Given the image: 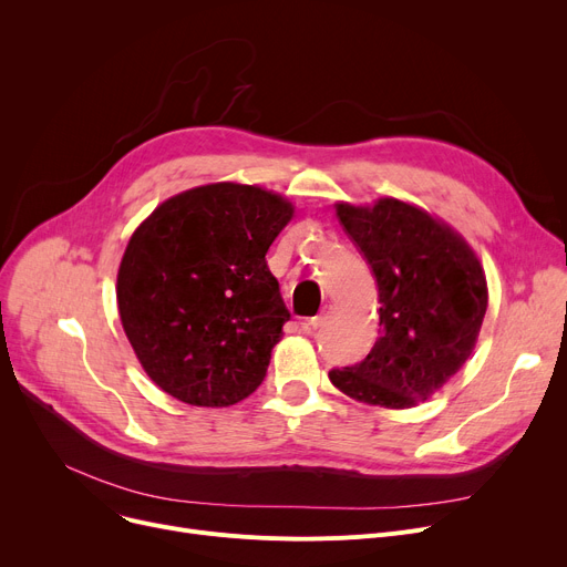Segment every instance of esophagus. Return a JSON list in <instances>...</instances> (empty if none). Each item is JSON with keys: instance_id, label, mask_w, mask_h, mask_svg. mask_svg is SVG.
<instances>
[{"instance_id": "1", "label": "esophagus", "mask_w": 567, "mask_h": 567, "mask_svg": "<svg viewBox=\"0 0 567 567\" xmlns=\"http://www.w3.org/2000/svg\"><path fill=\"white\" fill-rule=\"evenodd\" d=\"M331 310H333L331 306H326L317 317H312V319H310V326H312V329H323V326L329 323V319H331V315H333Z\"/></svg>"}]
</instances>
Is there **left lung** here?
I'll use <instances>...</instances> for the list:
<instances>
[{
	"label": "left lung",
	"instance_id": "8db88e82",
	"mask_svg": "<svg viewBox=\"0 0 567 567\" xmlns=\"http://www.w3.org/2000/svg\"><path fill=\"white\" fill-rule=\"evenodd\" d=\"M379 287V338L361 363L329 372L344 395L385 409L432 398L471 355L487 312L485 271L464 238L423 208L381 197L338 204Z\"/></svg>",
	"mask_w": 567,
	"mask_h": 567
}]
</instances>
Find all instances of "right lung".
<instances>
[{
    "instance_id": "right-lung-1",
    "label": "right lung",
    "mask_w": 567,
    "mask_h": 567,
    "mask_svg": "<svg viewBox=\"0 0 567 567\" xmlns=\"http://www.w3.org/2000/svg\"><path fill=\"white\" fill-rule=\"evenodd\" d=\"M291 216L285 197L223 182L165 199L133 231L118 317L167 395L229 406L259 389L289 321L266 252Z\"/></svg>"
}]
</instances>
